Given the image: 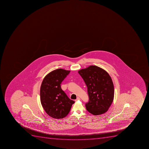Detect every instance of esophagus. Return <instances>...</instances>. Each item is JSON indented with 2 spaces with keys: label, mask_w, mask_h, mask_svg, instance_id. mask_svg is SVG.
Here are the masks:
<instances>
[{
  "label": "esophagus",
  "mask_w": 149,
  "mask_h": 149,
  "mask_svg": "<svg viewBox=\"0 0 149 149\" xmlns=\"http://www.w3.org/2000/svg\"><path fill=\"white\" fill-rule=\"evenodd\" d=\"M80 100V98L79 97H77V99H76V100H75V101H77V100Z\"/></svg>",
  "instance_id": "34e87169"
}]
</instances>
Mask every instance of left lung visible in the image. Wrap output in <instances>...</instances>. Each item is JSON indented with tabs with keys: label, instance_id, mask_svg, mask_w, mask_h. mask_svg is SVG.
Masks as SVG:
<instances>
[{
	"label": "left lung",
	"instance_id": "8db88e82",
	"mask_svg": "<svg viewBox=\"0 0 149 149\" xmlns=\"http://www.w3.org/2000/svg\"><path fill=\"white\" fill-rule=\"evenodd\" d=\"M78 73L87 87L89 101L85 107L88 111L93 115L106 112L114 100V85L110 75L96 65L79 70Z\"/></svg>",
	"mask_w": 149,
	"mask_h": 149
}]
</instances>
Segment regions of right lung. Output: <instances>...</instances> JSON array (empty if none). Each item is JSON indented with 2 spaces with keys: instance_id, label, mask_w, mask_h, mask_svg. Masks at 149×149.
Wrapping results in <instances>:
<instances>
[{
  "instance_id": "obj_1",
  "label": "right lung",
  "mask_w": 149,
  "mask_h": 149,
  "mask_svg": "<svg viewBox=\"0 0 149 149\" xmlns=\"http://www.w3.org/2000/svg\"><path fill=\"white\" fill-rule=\"evenodd\" d=\"M70 72L61 68L53 70L45 76L41 84V105L47 114L54 118L65 117L74 103L68 97L60 85Z\"/></svg>"
}]
</instances>
